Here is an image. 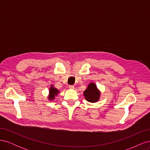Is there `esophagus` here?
Wrapping results in <instances>:
<instances>
[{
	"label": "esophagus",
	"mask_w": 150,
	"mask_h": 150,
	"mask_svg": "<svg viewBox=\"0 0 150 150\" xmlns=\"http://www.w3.org/2000/svg\"><path fill=\"white\" fill-rule=\"evenodd\" d=\"M69 89H73L74 88V85H69Z\"/></svg>",
	"instance_id": "34e87169"
}]
</instances>
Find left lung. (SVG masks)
Here are the masks:
<instances>
[{
  "instance_id": "1",
  "label": "left lung",
  "mask_w": 150,
  "mask_h": 150,
  "mask_svg": "<svg viewBox=\"0 0 150 150\" xmlns=\"http://www.w3.org/2000/svg\"><path fill=\"white\" fill-rule=\"evenodd\" d=\"M84 96L86 101L91 103H95L98 101L100 93L96 88V85L94 83H90L88 88L84 92Z\"/></svg>"
}]
</instances>
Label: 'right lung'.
Masks as SVG:
<instances>
[{
	"instance_id": "obj_1",
	"label": "right lung",
	"mask_w": 150,
	"mask_h": 150,
	"mask_svg": "<svg viewBox=\"0 0 150 150\" xmlns=\"http://www.w3.org/2000/svg\"><path fill=\"white\" fill-rule=\"evenodd\" d=\"M58 93H59V91L57 89H56L55 88L51 87V89H50V95L49 96V99L50 100H52L53 99H54L55 95L57 94Z\"/></svg>"
}]
</instances>
